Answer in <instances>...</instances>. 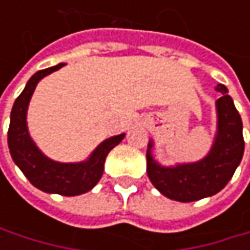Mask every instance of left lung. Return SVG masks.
Segmentation results:
<instances>
[{
	"mask_svg": "<svg viewBox=\"0 0 250 250\" xmlns=\"http://www.w3.org/2000/svg\"><path fill=\"white\" fill-rule=\"evenodd\" d=\"M216 89L222 92V97L216 101L217 134L210 153L204 159L165 168L152 158L153 143L149 142L147 145V176L155 188L171 200L189 203L217 194L231 179L242 161L245 140L240 114L231 97L227 95L225 85L219 83Z\"/></svg>",
	"mask_w": 250,
	"mask_h": 250,
	"instance_id": "8db88e82",
	"label": "left lung"
}]
</instances>
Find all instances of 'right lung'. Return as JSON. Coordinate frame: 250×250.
<instances>
[{
  "label": "right lung",
  "instance_id": "add662e5",
  "mask_svg": "<svg viewBox=\"0 0 250 250\" xmlns=\"http://www.w3.org/2000/svg\"><path fill=\"white\" fill-rule=\"evenodd\" d=\"M65 63L43 69L31 76L17 97L8 127V147L13 161L27 176V179L39 189L50 194H61L66 197L79 195L92 189L101 179L104 172V162L108 152L117 146L125 134H119L104 140L85 162L61 164L46 158L31 140L27 130V107L34 92L37 82L46 75L61 69Z\"/></svg>",
  "mask_w": 250,
  "mask_h": 250
}]
</instances>
